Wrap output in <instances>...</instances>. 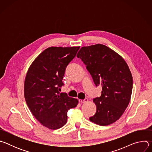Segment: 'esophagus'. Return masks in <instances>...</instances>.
Masks as SVG:
<instances>
[{
  "label": "esophagus",
  "instance_id": "obj_1",
  "mask_svg": "<svg viewBox=\"0 0 152 152\" xmlns=\"http://www.w3.org/2000/svg\"><path fill=\"white\" fill-rule=\"evenodd\" d=\"M79 102L80 103H85V102H87L88 101V99H79Z\"/></svg>",
  "mask_w": 152,
  "mask_h": 152
}]
</instances>
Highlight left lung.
Segmentation results:
<instances>
[{
	"label": "left lung",
	"instance_id": "8db88e82",
	"mask_svg": "<svg viewBox=\"0 0 152 152\" xmlns=\"http://www.w3.org/2000/svg\"><path fill=\"white\" fill-rule=\"evenodd\" d=\"M77 57L86 65L96 86L102 87L101 96L93 99L97 110L90 120L100 126L114 123L124 113L131 97L133 79L127 63L101 44L82 47Z\"/></svg>",
	"mask_w": 152,
	"mask_h": 152
}]
</instances>
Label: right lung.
I'll return each mask as SVG.
<instances>
[{"instance_id":"right-lung-1","label":"right lung","mask_w":152,"mask_h":152,"mask_svg":"<svg viewBox=\"0 0 152 152\" xmlns=\"http://www.w3.org/2000/svg\"><path fill=\"white\" fill-rule=\"evenodd\" d=\"M80 47H50L34 61L26 74L24 94L35 118L44 126L55 130L67 123V112L78 100L60 93L66 69Z\"/></svg>"}]
</instances>
